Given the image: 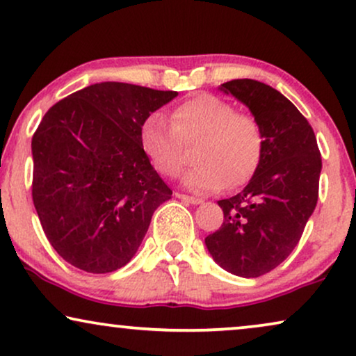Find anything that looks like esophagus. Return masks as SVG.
<instances>
[{"instance_id":"34e87169","label":"esophagus","mask_w":356,"mask_h":356,"mask_svg":"<svg viewBox=\"0 0 356 356\" xmlns=\"http://www.w3.org/2000/svg\"><path fill=\"white\" fill-rule=\"evenodd\" d=\"M177 197H179V200L184 201V202H189V204H201V202H202V200H200V197L188 196V195H179V193H177Z\"/></svg>"}]
</instances>
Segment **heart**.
Masks as SVG:
<instances>
[{
    "label": "heart",
    "instance_id": "obj_1",
    "mask_svg": "<svg viewBox=\"0 0 356 356\" xmlns=\"http://www.w3.org/2000/svg\"><path fill=\"white\" fill-rule=\"evenodd\" d=\"M138 138L152 167L165 177L181 172L184 144L200 140L197 165L183 177L184 186L197 193L247 183L260 165L265 145L260 122L252 114L237 113L229 101L209 93L179 103L172 111V124L152 114Z\"/></svg>",
    "mask_w": 356,
    "mask_h": 356
}]
</instances>
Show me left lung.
<instances>
[{
	"instance_id": "8db88e82",
	"label": "left lung",
	"mask_w": 356,
	"mask_h": 356,
	"mask_svg": "<svg viewBox=\"0 0 356 356\" xmlns=\"http://www.w3.org/2000/svg\"><path fill=\"white\" fill-rule=\"evenodd\" d=\"M219 90L250 109L265 145L247 186L218 202L224 222L204 242L225 271L258 278L289 257L316 209L321 152L311 124L278 90L248 78L224 83Z\"/></svg>"
}]
</instances>
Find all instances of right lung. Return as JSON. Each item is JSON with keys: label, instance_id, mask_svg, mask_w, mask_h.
Wrapping results in <instances>:
<instances>
[{"label": "right lung", "instance_id": "right-lung-1", "mask_svg": "<svg viewBox=\"0 0 356 356\" xmlns=\"http://www.w3.org/2000/svg\"><path fill=\"white\" fill-rule=\"evenodd\" d=\"M129 83L86 86L54 104L32 136V201L63 260L88 273L122 268L172 189L140 147V127L177 98Z\"/></svg>", "mask_w": 356, "mask_h": 356}]
</instances>
